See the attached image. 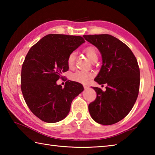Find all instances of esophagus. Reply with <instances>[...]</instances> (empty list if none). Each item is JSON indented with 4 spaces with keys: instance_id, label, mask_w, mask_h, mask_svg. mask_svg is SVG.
Wrapping results in <instances>:
<instances>
[{
    "instance_id": "1",
    "label": "esophagus",
    "mask_w": 155,
    "mask_h": 155,
    "mask_svg": "<svg viewBox=\"0 0 155 155\" xmlns=\"http://www.w3.org/2000/svg\"><path fill=\"white\" fill-rule=\"evenodd\" d=\"M84 89H85V90H87L88 88H89V87L87 86V85H84Z\"/></svg>"
}]
</instances>
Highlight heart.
<instances>
[{
    "mask_svg": "<svg viewBox=\"0 0 155 155\" xmlns=\"http://www.w3.org/2000/svg\"><path fill=\"white\" fill-rule=\"evenodd\" d=\"M83 52L87 55L89 61L93 62L94 61L97 60L98 54L97 49L93 46H89L84 49ZM75 60V53L72 52L67 58V64L69 68H72L74 64ZM93 77V73L90 72L84 71H78L75 72L74 73L72 74L71 76V78L74 81L78 82L83 84H88L91 81L92 78Z\"/></svg>",
    "mask_w": 155,
    "mask_h": 155,
    "instance_id": "heart-1",
    "label": "heart"
}]
</instances>
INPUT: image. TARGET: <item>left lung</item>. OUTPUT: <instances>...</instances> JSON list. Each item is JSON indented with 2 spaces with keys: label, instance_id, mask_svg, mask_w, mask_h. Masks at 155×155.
<instances>
[{
  "label": "left lung",
  "instance_id": "obj_1",
  "mask_svg": "<svg viewBox=\"0 0 155 155\" xmlns=\"http://www.w3.org/2000/svg\"><path fill=\"white\" fill-rule=\"evenodd\" d=\"M100 51L103 65L94 81L106 84V91L93 87L97 93L88 105L92 118L103 125L117 123L127 116L139 91L140 70L133 52L123 42L110 35H83Z\"/></svg>",
  "mask_w": 155,
  "mask_h": 155
}]
</instances>
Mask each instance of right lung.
Instances as JSON below:
<instances>
[{
	"label": "right lung",
	"instance_id": "right-lung-1",
	"mask_svg": "<svg viewBox=\"0 0 155 155\" xmlns=\"http://www.w3.org/2000/svg\"><path fill=\"white\" fill-rule=\"evenodd\" d=\"M85 42L80 36L50 34L32 46L21 71V91L29 109L42 121L54 123L67 116L72 100L83 91L77 82L57 81L68 70L67 58Z\"/></svg>",
	"mask_w": 155,
	"mask_h": 155
}]
</instances>
